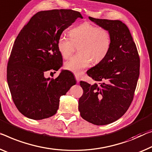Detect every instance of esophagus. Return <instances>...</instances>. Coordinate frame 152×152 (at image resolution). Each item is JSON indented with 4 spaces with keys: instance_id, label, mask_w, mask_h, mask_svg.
Listing matches in <instances>:
<instances>
[{
    "instance_id": "esophagus-1",
    "label": "esophagus",
    "mask_w": 152,
    "mask_h": 152,
    "mask_svg": "<svg viewBox=\"0 0 152 152\" xmlns=\"http://www.w3.org/2000/svg\"><path fill=\"white\" fill-rule=\"evenodd\" d=\"M75 79L77 80V82L79 83V77L78 75H75Z\"/></svg>"
}]
</instances>
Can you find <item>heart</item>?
Instances as JSON below:
<instances>
[{
	"mask_svg": "<svg viewBox=\"0 0 152 152\" xmlns=\"http://www.w3.org/2000/svg\"><path fill=\"white\" fill-rule=\"evenodd\" d=\"M70 39L64 34L57 41L58 50L64 59H68L78 46L79 54L65 62L64 68L75 74H79L92 62H102L110 50L111 37L108 30L85 22L73 28L69 32Z\"/></svg>",
	"mask_w": 152,
	"mask_h": 152,
	"instance_id": "b5f03b06",
	"label": "heart"
}]
</instances>
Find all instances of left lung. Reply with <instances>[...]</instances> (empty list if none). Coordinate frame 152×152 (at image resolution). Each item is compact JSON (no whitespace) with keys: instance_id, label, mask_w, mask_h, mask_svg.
<instances>
[{"instance_id":"1","label":"left lung","mask_w":152,"mask_h":152,"mask_svg":"<svg viewBox=\"0 0 152 152\" xmlns=\"http://www.w3.org/2000/svg\"><path fill=\"white\" fill-rule=\"evenodd\" d=\"M89 19L109 30L111 45L105 58L87 71L97 83L80 81L83 93L79 100V111L88 122L106 125L118 120L129 108L139 76L140 59L125 24L120 20Z\"/></svg>"}]
</instances>
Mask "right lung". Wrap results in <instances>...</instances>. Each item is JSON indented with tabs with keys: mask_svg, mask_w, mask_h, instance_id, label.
<instances>
[{
	"mask_svg": "<svg viewBox=\"0 0 152 152\" xmlns=\"http://www.w3.org/2000/svg\"><path fill=\"white\" fill-rule=\"evenodd\" d=\"M78 18H83L80 13L71 9L39 11L14 42L7 79L14 104L27 118L39 120L54 115L60 97L76 83L73 73L68 71L62 70L56 79L45 78L44 73L57 71L62 66L58 39Z\"/></svg>",
	"mask_w": 152,
	"mask_h": 152,
	"instance_id": "add662e5",
	"label": "right lung"
}]
</instances>
